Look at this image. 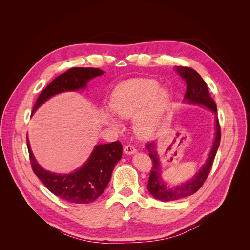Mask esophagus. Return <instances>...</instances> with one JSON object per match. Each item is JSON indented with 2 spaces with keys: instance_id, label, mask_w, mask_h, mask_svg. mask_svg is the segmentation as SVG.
I'll use <instances>...</instances> for the list:
<instances>
[{
  "instance_id": "esophagus-1",
  "label": "esophagus",
  "mask_w": 250,
  "mask_h": 250,
  "mask_svg": "<svg viewBox=\"0 0 250 250\" xmlns=\"http://www.w3.org/2000/svg\"><path fill=\"white\" fill-rule=\"evenodd\" d=\"M135 152H137V149H135L133 146H131V145H125L124 146V153L133 154Z\"/></svg>"
}]
</instances>
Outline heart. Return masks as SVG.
I'll list each match as a JSON object with an SVG mask.
<instances>
[{
	"mask_svg": "<svg viewBox=\"0 0 250 250\" xmlns=\"http://www.w3.org/2000/svg\"><path fill=\"white\" fill-rule=\"evenodd\" d=\"M170 94L158 87L153 79H131L119 84L113 90L110 107L117 116L132 119L134 131L141 138L153 134L167 108ZM106 122L120 127V123L110 115L105 116Z\"/></svg>",
	"mask_w": 250,
	"mask_h": 250,
	"instance_id": "heart-1",
	"label": "heart"
}]
</instances>
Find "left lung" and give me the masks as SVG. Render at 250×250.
Returning a JSON list of instances; mask_svg holds the SVG:
<instances>
[{
  "mask_svg": "<svg viewBox=\"0 0 250 250\" xmlns=\"http://www.w3.org/2000/svg\"><path fill=\"white\" fill-rule=\"evenodd\" d=\"M177 73L186 80L187 83V92L185 94V101L191 104H198L206 106L213 111L215 115L217 113L216 103L210 97L209 92L207 86V83L201 78L200 75L193 70L192 67L188 66H178L176 69ZM221 140V131L219 121L216 119V137L213 144V147L210 149L208 160L199 172L187 183L179 185L177 187H169L166 185L162 179V168L160 158L157 156L155 151L154 142L148 143L145 147L149 150V156L152 161V169L150 172V176L148 180V191L150 194L158 200L162 201H173L181 198H186L188 196H191L197 192L199 188L207 180L209 171L213 166L214 158L216 156L217 150L220 145Z\"/></svg>",
  "mask_w": 250,
  "mask_h": 250,
  "instance_id": "left-lung-1",
  "label": "left lung"
}]
</instances>
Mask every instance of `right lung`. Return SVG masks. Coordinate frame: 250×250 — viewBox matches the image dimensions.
Returning <instances> with one entry per match:
<instances>
[{"instance_id":"add662e5","label":"right lung","mask_w":250,"mask_h":250,"mask_svg":"<svg viewBox=\"0 0 250 250\" xmlns=\"http://www.w3.org/2000/svg\"><path fill=\"white\" fill-rule=\"evenodd\" d=\"M104 72L97 67H72L59 75L41 93L32 113L52 96L59 93L85 88L87 82ZM30 163L35 175L57 197L72 203L85 204L95 201L106 188L113 168L122 157L123 147L119 141L97 145L81 168L70 174H56L42 169L30 149Z\"/></svg>"}]
</instances>
